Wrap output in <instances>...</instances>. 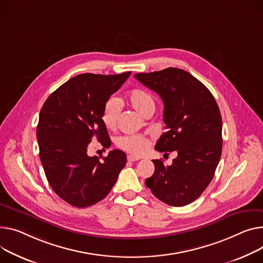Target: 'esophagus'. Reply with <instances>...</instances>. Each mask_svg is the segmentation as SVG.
<instances>
[{"label": "esophagus", "instance_id": "1", "mask_svg": "<svg viewBox=\"0 0 263 263\" xmlns=\"http://www.w3.org/2000/svg\"><path fill=\"white\" fill-rule=\"evenodd\" d=\"M139 160H141V157L135 156V155H129L128 156V161L129 162H136V161H139Z\"/></svg>", "mask_w": 263, "mask_h": 263}]
</instances>
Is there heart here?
Listing matches in <instances>:
<instances>
[{
  "label": "heart",
  "mask_w": 263,
  "mask_h": 263,
  "mask_svg": "<svg viewBox=\"0 0 263 263\" xmlns=\"http://www.w3.org/2000/svg\"><path fill=\"white\" fill-rule=\"evenodd\" d=\"M128 101L131 106L142 115L154 112L155 100L154 97L143 89H134L128 94ZM121 110V101L115 97L111 96L103 104L101 111V120L103 125L109 129H114L117 125ZM116 144L122 150L128 151L133 154H143L149 147V139L139 134H130L119 136Z\"/></svg>",
  "instance_id": "b5f03b06"
}]
</instances>
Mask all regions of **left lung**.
<instances>
[{
    "instance_id": "obj_1",
    "label": "left lung",
    "mask_w": 263,
    "mask_h": 263,
    "mask_svg": "<svg viewBox=\"0 0 263 263\" xmlns=\"http://www.w3.org/2000/svg\"><path fill=\"white\" fill-rule=\"evenodd\" d=\"M134 77L164 102L166 132L155 150L177 151L170 166L153 160L155 170L145 183L152 194L171 206L197 200L212 182L222 153V117L207 87L184 69L168 67Z\"/></svg>"
}]
</instances>
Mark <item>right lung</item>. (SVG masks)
I'll return each instance as SVG.
<instances>
[{"mask_svg": "<svg viewBox=\"0 0 263 263\" xmlns=\"http://www.w3.org/2000/svg\"><path fill=\"white\" fill-rule=\"evenodd\" d=\"M130 75H77L51 93L40 111L37 139L46 179L72 206L83 208L106 198L127 163L120 150L110 151L100 162L87 155V147L93 139L111 146L101 111Z\"/></svg>", "mask_w": 263, "mask_h": 263, "instance_id": "1", "label": "right lung"}]
</instances>
